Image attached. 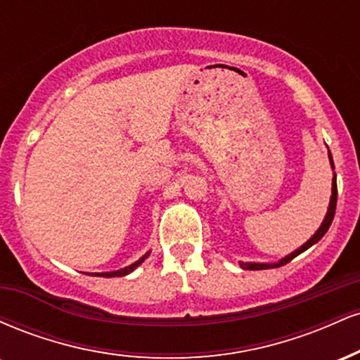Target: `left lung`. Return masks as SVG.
I'll use <instances>...</instances> for the list:
<instances>
[{"instance_id": "left-lung-1", "label": "left lung", "mask_w": 360, "mask_h": 360, "mask_svg": "<svg viewBox=\"0 0 360 360\" xmlns=\"http://www.w3.org/2000/svg\"><path fill=\"white\" fill-rule=\"evenodd\" d=\"M328 160H330V166H332V171L335 169V166H333V159H332V154H330L328 150ZM335 208H337V174L333 172V179H332V196H330V203H328V210H326V214L323 218V221H321L320 229L316 230L315 233L311 235V237L308 238L307 242L303 243V245L298 247L295 252H291V254H288L286 257L279 259L278 262H242L240 260V267L242 269L245 271H260V269H274V267H281L284 266V264H288L289 260H292L295 257H298V255L301 254V252L308 250L309 247L315 245V243L320 240L323 235L328 232L330 225H332V220L333 217H335Z\"/></svg>"}]
</instances>
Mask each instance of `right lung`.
Wrapping results in <instances>:
<instances>
[{
  "instance_id": "add662e5",
  "label": "right lung",
  "mask_w": 360,
  "mask_h": 360,
  "mask_svg": "<svg viewBox=\"0 0 360 360\" xmlns=\"http://www.w3.org/2000/svg\"><path fill=\"white\" fill-rule=\"evenodd\" d=\"M148 254H150V250L147 252V254H143L142 257H140L139 260H135L134 264H130V266L123 267V269H118V271H110V272H93L91 276H100V278H122V276H127L130 274V272H134L137 267L140 266V264L143 262L148 257Z\"/></svg>"
}]
</instances>
